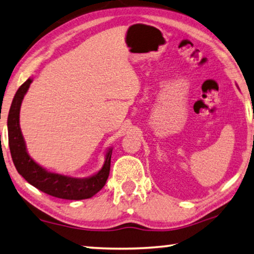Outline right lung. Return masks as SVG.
<instances>
[{
    "label": "right lung",
    "mask_w": 254,
    "mask_h": 254,
    "mask_svg": "<svg viewBox=\"0 0 254 254\" xmlns=\"http://www.w3.org/2000/svg\"><path fill=\"white\" fill-rule=\"evenodd\" d=\"M31 82V78H28L16 91L13 101L11 103L9 116H7L9 146L16 171L26 179L29 184L53 197L67 199V200H81V199L91 198L103 188L109 177L112 148L108 149L106 153V160L101 170H99L93 176L83 179L49 172L41 165L36 163L28 154L19 123L20 108Z\"/></svg>",
    "instance_id": "obj_1"
}]
</instances>
